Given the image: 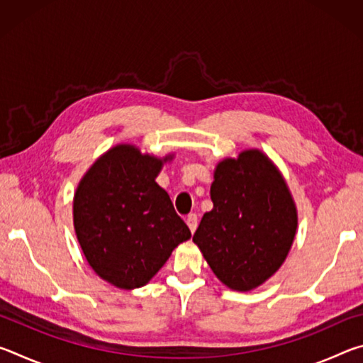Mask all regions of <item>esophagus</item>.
Listing matches in <instances>:
<instances>
[{
	"label": "esophagus",
	"instance_id": "1",
	"mask_svg": "<svg viewBox=\"0 0 363 363\" xmlns=\"http://www.w3.org/2000/svg\"><path fill=\"white\" fill-rule=\"evenodd\" d=\"M186 223H187V225H189V229H190V232H195V229H196V224H199V218H196V214H189L187 216V219H186Z\"/></svg>",
	"mask_w": 363,
	"mask_h": 363
}]
</instances>
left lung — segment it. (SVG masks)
Here are the masks:
<instances>
[{
	"label": "left lung",
	"mask_w": 363,
	"mask_h": 363,
	"mask_svg": "<svg viewBox=\"0 0 363 363\" xmlns=\"http://www.w3.org/2000/svg\"><path fill=\"white\" fill-rule=\"evenodd\" d=\"M210 195L213 210L203 214L194 242L224 285L253 290L277 272L296 232L284 177L264 153L247 150L218 164Z\"/></svg>",
	"instance_id": "8db88e82"
}]
</instances>
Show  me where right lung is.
<instances>
[{"label":"right lung","mask_w":363,"mask_h":363,"mask_svg":"<svg viewBox=\"0 0 363 363\" xmlns=\"http://www.w3.org/2000/svg\"><path fill=\"white\" fill-rule=\"evenodd\" d=\"M162 164L136 147L116 145L86 173L73 200L86 259L99 277L123 290L144 286L190 238L167 190L155 182Z\"/></svg>","instance_id":"right-lung-1"}]
</instances>
